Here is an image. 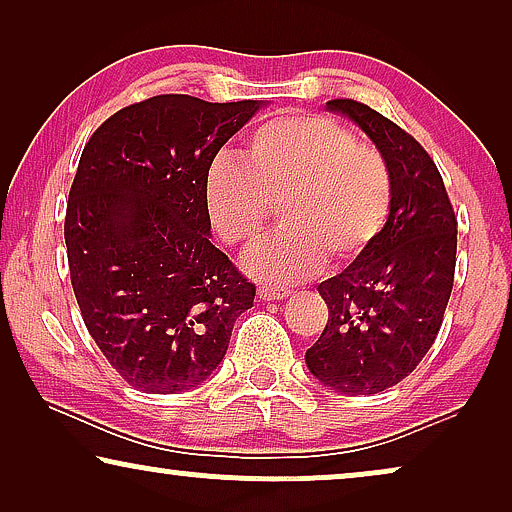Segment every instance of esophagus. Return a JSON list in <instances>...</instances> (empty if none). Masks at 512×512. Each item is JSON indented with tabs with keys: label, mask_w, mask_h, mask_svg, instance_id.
<instances>
[{
	"label": "esophagus",
	"mask_w": 512,
	"mask_h": 512,
	"mask_svg": "<svg viewBox=\"0 0 512 512\" xmlns=\"http://www.w3.org/2000/svg\"><path fill=\"white\" fill-rule=\"evenodd\" d=\"M291 296L289 289H277V286H258V298L261 300H286Z\"/></svg>",
	"instance_id": "1"
}]
</instances>
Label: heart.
I'll return each instance as SVG.
<instances>
[{
  "instance_id": "b5f03b06",
  "label": "heart",
  "mask_w": 512,
  "mask_h": 512,
  "mask_svg": "<svg viewBox=\"0 0 512 512\" xmlns=\"http://www.w3.org/2000/svg\"><path fill=\"white\" fill-rule=\"evenodd\" d=\"M205 207L223 242L251 249L282 207L286 226L251 256L249 272L293 284L359 261L380 240L394 207V177L373 144L335 118L286 114L244 139L240 160L219 156L205 174Z\"/></svg>"
}]
</instances>
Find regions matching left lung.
<instances>
[{
    "mask_svg": "<svg viewBox=\"0 0 512 512\" xmlns=\"http://www.w3.org/2000/svg\"><path fill=\"white\" fill-rule=\"evenodd\" d=\"M326 107L352 118L387 158L394 207L368 254L319 284L328 321L305 361L340 394H380L405 380L436 342L454 284L457 216L415 137L363 102Z\"/></svg>",
    "mask_w": 512,
    "mask_h": 512,
    "instance_id": "left-lung-1",
    "label": "left lung"
}]
</instances>
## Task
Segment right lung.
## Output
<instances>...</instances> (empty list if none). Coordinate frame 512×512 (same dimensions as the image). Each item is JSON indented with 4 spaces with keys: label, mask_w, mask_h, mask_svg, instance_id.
<instances>
[{
    "label": "right lung",
    "mask_w": 512,
    "mask_h": 512,
    "mask_svg": "<svg viewBox=\"0 0 512 512\" xmlns=\"http://www.w3.org/2000/svg\"><path fill=\"white\" fill-rule=\"evenodd\" d=\"M261 102L156 95L109 116L69 188L65 244L83 324L146 394H179L226 356L256 286L209 242L205 174Z\"/></svg>",
    "instance_id": "1"
}]
</instances>
